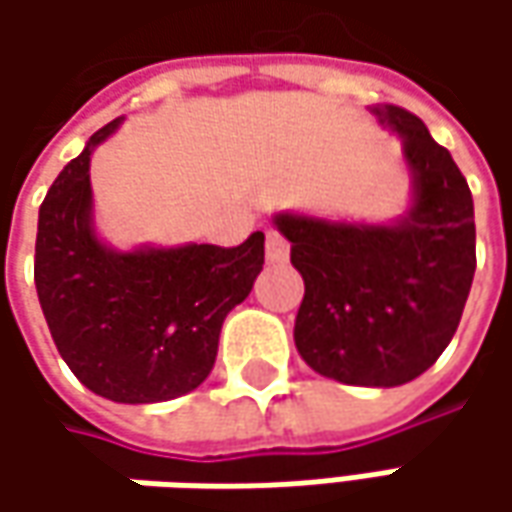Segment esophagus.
Wrapping results in <instances>:
<instances>
[{
  "mask_svg": "<svg viewBox=\"0 0 512 512\" xmlns=\"http://www.w3.org/2000/svg\"><path fill=\"white\" fill-rule=\"evenodd\" d=\"M287 242L276 233V230H267V242H265V253H267V262L270 265H282L287 262Z\"/></svg>",
  "mask_w": 512,
  "mask_h": 512,
  "instance_id": "esophagus-1",
  "label": "esophagus"
}]
</instances>
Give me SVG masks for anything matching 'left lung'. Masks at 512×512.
I'll return each instance as SVG.
<instances>
[{
	"instance_id": "obj_1",
	"label": "left lung",
	"mask_w": 512,
	"mask_h": 512,
	"mask_svg": "<svg viewBox=\"0 0 512 512\" xmlns=\"http://www.w3.org/2000/svg\"><path fill=\"white\" fill-rule=\"evenodd\" d=\"M370 113L402 139L410 207L382 225L287 210L273 225L305 279L293 327L299 356L342 384L399 387L433 367L459 327L476 273V222L467 179L422 119L396 105Z\"/></svg>"
}]
</instances>
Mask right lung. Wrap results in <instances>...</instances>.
Masks as SVG:
<instances>
[{"label": "right lung", "mask_w": 512, "mask_h": 512, "mask_svg": "<svg viewBox=\"0 0 512 512\" xmlns=\"http://www.w3.org/2000/svg\"><path fill=\"white\" fill-rule=\"evenodd\" d=\"M122 119L96 130L39 207L33 279L59 356L96 396L153 404L185 396L216 362L227 313L265 265V233L239 247L116 250L93 222L90 156Z\"/></svg>", "instance_id": "1"}]
</instances>
